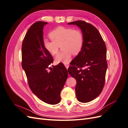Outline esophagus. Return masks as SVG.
I'll return each instance as SVG.
<instances>
[{
	"mask_svg": "<svg viewBox=\"0 0 128 128\" xmlns=\"http://www.w3.org/2000/svg\"><path fill=\"white\" fill-rule=\"evenodd\" d=\"M64 66H65L66 68V69H68V67H69V65H68V64H65Z\"/></svg>",
	"mask_w": 128,
	"mask_h": 128,
	"instance_id": "esophagus-1",
	"label": "esophagus"
}]
</instances>
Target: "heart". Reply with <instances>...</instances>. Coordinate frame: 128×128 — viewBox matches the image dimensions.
I'll list each match as a JSON object with an SVG mask.
<instances>
[{
  "mask_svg": "<svg viewBox=\"0 0 128 128\" xmlns=\"http://www.w3.org/2000/svg\"><path fill=\"white\" fill-rule=\"evenodd\" d=\"M49 36L52 41L44 40L42 44L44 49L50 54H56L59 45L62 44L61 47L64 51L56 56V64H68L72 53L77 55L83 48L84 38L82 33L79 30L60 26L53 30L49 34Z\"/></svg>",
  "mask_w": 128,
  "mask_h": 128,
  "instance_id": "1",
  "label": "heart"
}]
</instances>
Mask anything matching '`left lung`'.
<instances>
[{
  "instance_id": "left-lung-1",
  "label": "left lung",
  "mask_w": 128,
  "mask_h": 128,
  "mask_svg": "<svg viewBox=\"0 0 128 128\" xmlns=\"http://www.w3.org/2000/svg\"><path fill=\"white\" fill-rule=\"evenodd\" d=\"M68 24L79 27L83 36V48L72 61L68 72L76 80L77 100L88 102L97 97L104 86L107 68L106 47L101 34L94 26L83 21L72 22ZM82 68L85 69L82 70Z\"/></svg>"
}]
</instances>
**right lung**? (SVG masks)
<instances>
[{"mask_svg": "<svg viewBox=\"0 0 128 128\" xmlns=\"http://www.w3.org/2000/svg\"><path fill=\"white\" fill-rule=\"evenodd\" d=\"M47 24L45 22H36L26 32L22 45V67L33 94L45 103L56 104L61 100V91L68 72L61 64L54 66L50 72L48 71L53 59L42 44V30Z\"/></svg>", "mask_w": 128, "mask_h": 128, "instance_id": "add662e5", "label": "right lung"}]
</instances>
